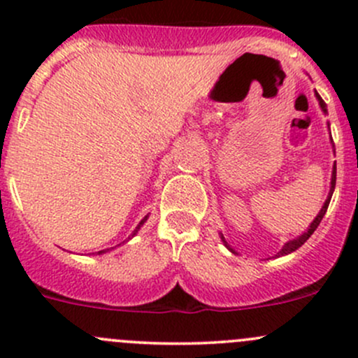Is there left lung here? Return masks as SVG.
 Listing matches in <instances>:
<instances>
[{
	"label": "left lung",
	"mask_w": 358,
	"mask_h": 358,
	"mask_svg": "<svg viewBox=\"0 0 358 358\" xmlns=\"http://www.w3.org/2000/svg\"><path fill=\"white\" fill-rule=\"evenodd\" d=\"M315 96H317V100H319V106H320V109H322L324 114H327V106H326V102H324V100L320 99V95H319V93H317V92H315ZM327 126H329V122H327ZM331 142H333V138H331ZM333 147H334V143H333ZM333 152L336 154V150H334V149H333ZM334 187H336V162H334V166H333V175H331V189H329V196H327V199H326V202H324V206H322V209H320V211H319V215H317V216H315V220H313V222L310 223V227H308V230H306V232H303L301 236H299V237H296V239H292V241H287V243L284 244L282 249H280V251L277 252L275 256H286V255H289V252L296 251V249H298V248H301L303 244H305L306 241H308V237L312 236L313 232H315V229H317V227H319V223L322 222L324 215H326V211H327V206H329V202H331V197H333ZM222 241H223V244H225V246L229 248L230 251L234 252V249L229 246V243H227V241H225V237H223V236H222Z\"/></svg>",
	"instance_id": "left-lung-1"
}]
</instances>
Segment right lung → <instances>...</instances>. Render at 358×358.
<instances>
[{"mask_svg":"<svg viewBox=\"0 0 358 358\" xmlns=\"http://www.w3.org/2000/svg\"><path fill=\"white\" fill-rule=\"evenodd\" d=\"M147 218H149V215H147V216H145V218H143V220H142V222H140V223H138V227H136V229H135V230H133L131 237H133V236H135V234H136V232H138V230H140V227H142V225H143V223H145V222H147ZM131 237H128V239H131ZM124 243H126V241H124ZM124 243H122V244H124ZM117 246H121V244H117ZM110 249H114V248H110ZM110 249H103V251H99V255H102V252H107V251H110Z\"/></svg>","mask_w":358,"mask_h":358,"instance_id":"1","label":"right lung"}]
</instances>
